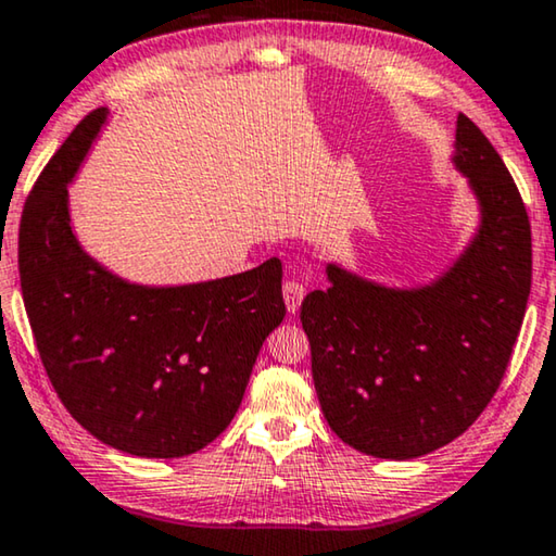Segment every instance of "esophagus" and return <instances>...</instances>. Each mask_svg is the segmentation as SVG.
Masks as SVG:
<instances>
[{"instance_id": "esophagus-1", "label": "esophagus", "mask_w": 556, "mask_h": 556, "mask_svg": "<svg viewBox=\"0 0 556 556\" xmlns=\"http://www.w3.org/2000/svg\"><path fill=\"white\" fill-rule=\"evenodd\" d=\"M283 298H286V305H288V313H295L298 307H301L303 298H305V286L301 280L290 278L283 283Z\"/></svg>"}]
</instances>
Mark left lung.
<instances>
[{"label":"left lung","instance_id":"left-lung-1","mask_svg":"<svg viewBox=\"0 0 556 556\" xmlns=\"http://www.w3.org/2000/svg\"><path fill=\"white\" fill-rule=\"evenodd\" d=\"M452 161L480 228L445 276L400 290L330 263V288L301 305L323 415L372 457H422L459 438L497 392L525 320L532 228L515 178L465 114Z\"/></svg>","mask_w":556,"mask_h":556}]
</instances>
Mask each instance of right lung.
I'll return each mask as SVG.
<instances>
[{
	"label": "right lung",
	"instance_id": "obj_1",
	"mask_svg": "<svg viewBox=\"0 0 556 556\" xmlns=\"http://www.w3.org/2000/svg\"><path fill=\"white\" fill-rule=\"evenodd\" d=\"M106 114L81 118L24 203V307L51 386L84 430L136 457L193 455L233 420L263 340L286 318L283 266L151 288L84 253L66 186Z\"/></svg>",
	"mask_w": 556,
	"mask_h": 556
}]
</instances>
